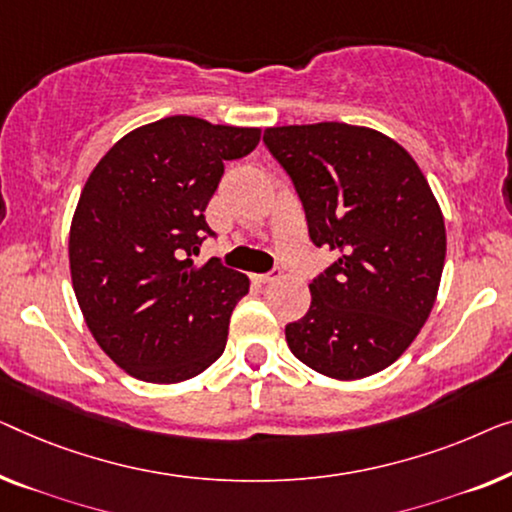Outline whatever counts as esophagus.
Wrapping results in <instances>:
<instances>
[{"label": "esophagus", "mask_w": 512, "mask_h": 512, "mask_svg": "<svg viewBox=\"0 0 512 512\" xmlns=\"http://www.w3.org/2000/svg\"><path fill=\"white\" fill-rule=\"evenodd\" d=\"M280 276H283V271L271 269L269 273H259V276H255V280H257V283H276Z\"/></svg>", "instance_id": "34e87169"}]
</instances>
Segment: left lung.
Here are the masks:
<instances>
[{
  "label": "left lung",
  "instance_id": "left-lung-1",
  "mask_svg": "<svg viewBox=\"0 0 512 512\" xmlns=\"http://www.w3.org/2000/svg\"><path fill=\"white\" fill-rule=\"evenodd\" d=\"M262 141L290 176L313 246L338 255L308 285V313L285 327L292 355L338 380L387 369L427 322L445 264L443 215L427 178L369 127H269Z\"/></svg>",
  "mask_w": 512,
  "mask_h": 512
}]
</instances>
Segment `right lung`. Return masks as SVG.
Returning <instances> with one entry per match:
<instances>
[{"mask_svg": "<svg viewBox=\"0 0 512 512\" xmlns=\"http://www.w3.org/2000/svg\"><path fill=\"white\" fill-rule=\"evenodd\" d=\"M257 143V127L171 115L122 136L85 183L71 280L92 336L129 376L181 383L225 352L250 280L220 257L204 266L192 257L215 239L204 211L225 162Z\"/></svg>", "mask_w": 512, "mask_h": 512, "instance_id": "obj_1", "label": "right lung"}]
</instances>
